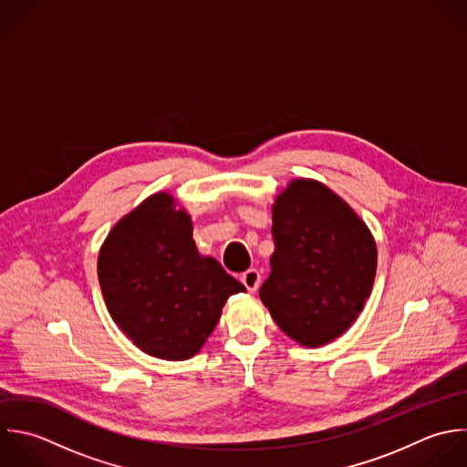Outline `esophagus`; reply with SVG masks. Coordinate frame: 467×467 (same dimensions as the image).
Listing matches in <instances>:
<instances>
[{"mask_svg":"<svg viewBox=\"0 0 467 467\" xmlns=\"http://www.w3.org/2000/svg\"><path fill=\"white\" fill-rule=\"evenodd\" d=\"M242 284L247 287L249 293H256L260 287V273L256 269H249L242 275Z\"/></svg>","mask_w":467,"mask_h":467,"instance_id":"34e87169","label":"esophagus"}]
</instances>
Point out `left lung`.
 Listing matches in <instances>:
<instances>
[{"instance_id":"1","label":"left lung","mask_w":467,"mask_h":467,"mask_svg":"<svg viewBox=\"0 0 467 467\" xmlns=\"http://www.w3.org/2000/svg\"><path fill=\"white\" fill-rule=\"evenodd\" d=\"M271 276L260 300L304 348L342 337L362 313L377 275L366 222L322 182L295 178L273 203Z\"/></svg>"}]
</instances>
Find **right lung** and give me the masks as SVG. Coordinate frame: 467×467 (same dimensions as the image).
<instances>
[{
	"label": "right lung",
	"instance_id": "obj_1",
	"mask_svg": "<svg viewBox=\"0 0 467 467\" xmlns=\"http://www.w3.org/2000/svg\"><path fill=\"white\" fill-rule=\"evenodd\" d=\"M98 280L114 324L143 353L189 360L231 295L245 287L198 253L191 214L160 191L127 213L98 253Z\"/></svg>",
	"mask_w": 467,
	"mask_h": 467
}]
</instances>
